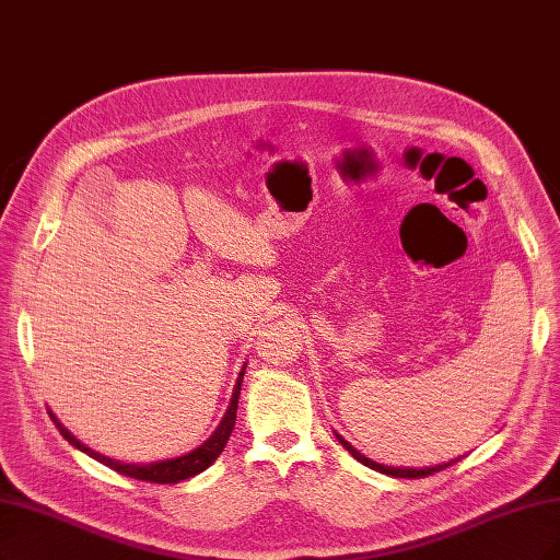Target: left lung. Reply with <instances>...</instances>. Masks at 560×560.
<instances>
[{"label": "left lung", "mask_w": 560, "mask_h": 560, "mask_svg": "<svg viewBox=\"0 0 560 560\" xmlns=\"http://www.w3.org/2000/svg\"><path fill=\"white\" fill-rule=\"evenodd\" d=\"M337 441L353 454V457L360 462V464H364V466H369V468H374V470H378V472H385V475H392V478H408V480H416V478H427V475H433V472H439V470H445L447 466H452V464H457L459 459H452V462H447V464H441V466H429V468H392V466H383V464H376V462H371V459H366L364 454H360L353 445L350 443H346L339 433H337Z\"/></svg>", "instance_id": "left-lung-1"}]
</instances>
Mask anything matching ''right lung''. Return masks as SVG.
<instances>
[{"label":"right lung","instance_id":"right-lung-1","mask_svg":"<svg viewBox=\"0 0 560 560\" xmlns=\"http://www.w3.org/2000/svg\"><path fill=\"white\" fill-rule=\"evenodd\" d=\"M242 378H244V371L237 378V385H235V392H233V399H231V406H228V412L225 418L221 420V424L217 427V431L212 433L210 439H207L198 450L184 454V457H177V459H165V462H156V464H119L115 459H108L103 457V454L90 450L82 445L78 439H73L71 433L61 427L55 418V424L59 429L61 436H65L73 447L82 450L85 454H90L92 459L101 462L103 466H108L113 470H117L119 475H127V478H133V480H142V482H152V485H175V482H182V480H189L194 478V475L202 472L205 468H210L219 454L223 452L228 439H231L233 433V427H235V418H237V399H240V389H242Z\"/></svg>","mask_w":560,"mask_h":560}]
</instances>
